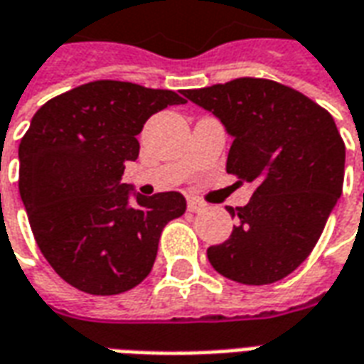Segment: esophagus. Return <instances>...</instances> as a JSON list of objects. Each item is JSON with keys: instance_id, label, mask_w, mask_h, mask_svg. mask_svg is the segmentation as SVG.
<instances>
[{"instance_id": "esophagus-1", "label": "esophagus", "mask_w": 364, "mask_h": 364, "mask_svg": "<svg viewBox=\"0 0 364 364\" xmlns=\"http://www.w3.org/2000/svg\"><path fill=\"white\" fill-rule=\"evenodd\" d=\"M187 206H189L191 213H205L206 210V205L203 200H198V198H191L189 203H187Z\"/></svg>"}]
</instances>
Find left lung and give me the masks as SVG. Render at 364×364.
<instances>
[{
    "label": "left lung",
    "instance_id": "left-lung-1",
    "mask_svg": "<svg viewBox=\"0 0 364 364\" xmlns=\"http://www.w3.org/2000/svg\"><path fill=\"white\" fill-rule=\"evenodd\" d=\"M183 95L213 112L232 136L226 171L255 183L230 208L237 226L208 261L230 281L271 284L310 255L341 197L345 144L326 109L287 85L240 77Z\"/></svg>",
    "mask_w": 364,
    "mask_h": 364
}]
</instances>
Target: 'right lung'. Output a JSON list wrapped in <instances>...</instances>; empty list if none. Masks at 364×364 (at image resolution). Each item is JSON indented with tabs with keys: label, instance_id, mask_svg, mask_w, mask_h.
Returning <instances> with one entry per match:
<instances>
[{
	"label": "right lung",
	"instance_id": "1",
	"mask_svg": "<svg viewBox=\"0 0 364 364\" xmlns=\"http://www.w3.org/2000/svg\"><path fill=\"white\" fill-rule=\"evenodd\" d=\"M185 99L128 82H91L54 97L19 144V193L52 269L75 289L111 296L150 274L161 230L187 200L142 197L122 183L146 120Z\"/></svg>",
	"mask_w": 364,
	"mask_h": 364
}]
</instances>
